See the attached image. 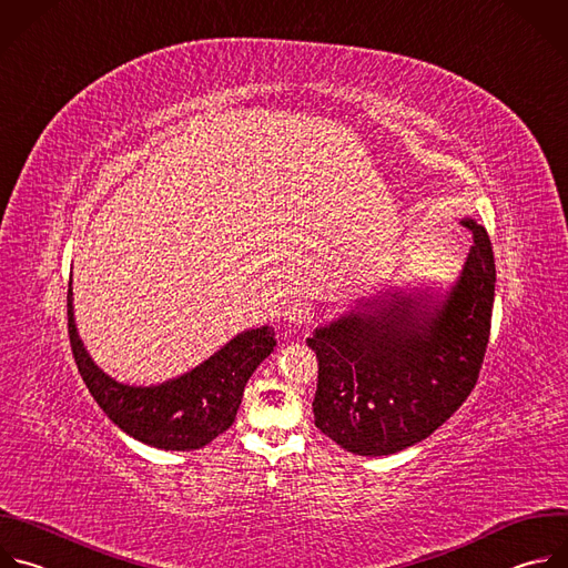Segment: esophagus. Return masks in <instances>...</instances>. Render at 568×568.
Listing matches in <instances>:
<instances>
[{
    "label": "esophagus",
    "mask_w": 568,
    "mask_h": 568,
    "mask_svg": "<svg viewBox=\"0 0 568 568\" xmlns=\"http://www.w3.org/2000/svg\"><path fill=\"white\" fill-rule=\"evenodd\" d=\"M313 317V304L306 300H295L284 308V320L291 324H306Z\"/></svg>",
    "instance_id": "obj_1"
}]
</instances>
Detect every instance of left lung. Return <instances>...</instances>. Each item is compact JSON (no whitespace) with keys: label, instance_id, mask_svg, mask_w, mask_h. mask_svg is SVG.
<instances>
[{"label":"left lung","instance_id":"1","mask_svg":"<svg viewBox=\"0 0 568 568\" xmlns=\"http://www.w3.org/2000/svg\"><path fill=\"white\" fill-rule=\"evenodd\" d=\"M445 300L387 291L315 328V427L361 457H383L427 438L477 385L486 356L495 257L484 225Z\"/></svg>","mask_w":568,"mask_h":568}]
</instances>
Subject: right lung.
I'll use <instances>...</instances> for the list:
<instances>
[{"label":"right lung","mask_w":568,"mask_h":568,"mask_svg":"<svg viewBox=\"0 0 568 568\" xmlns=\"http://www.w3.org/2000/svg\"><path fill=\"white\" fill-rule=\"evenodd\" d=\"M67 315L71 352L93 400L123 432L161 449H199L229 429L248 378L277 345L273 326L251 328L192 372L163 385L134 387L116 383L89 358L73 322L71 284Z\"/></svg>","instance_id":"1"}]
</instances>
